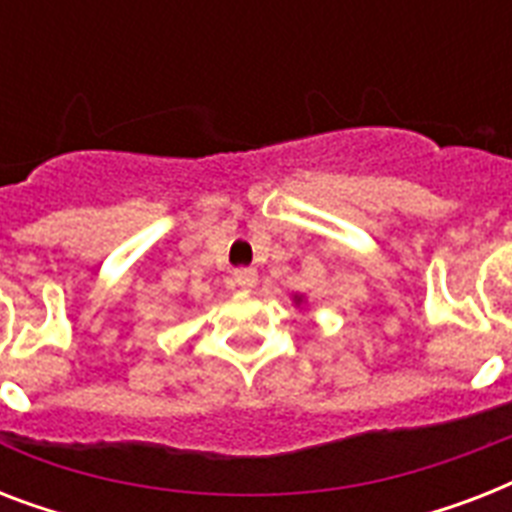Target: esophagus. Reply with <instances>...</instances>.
Wrapping results in <instances>:
<instances>
[{"mask_svg": "<svg viewBox=\"0 0 512 512\" xmlns=\"http://www.w3.org/2000/svg\"><path fill=\"white\" fill-rule=\"evenodd\" d=\"M233 284L239 289H252L257 284V271L255 268H239V271H233Z\"/></svg>", "mask_w": 512, "mask_h": 512, "instance_id": "1", "label": "esophagus"}]
</instances>
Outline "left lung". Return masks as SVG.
Listing matches in <instances>:
<instances>
[{"instance_id": "obj_1", "label": "left lung", "mask_w": 512, "mask_h": 512, "mask_svg": "<svg viewBox=\"0 0 512 512\" xmlns=\"http://www.w3.org/2000/svg\"><path fill=\"white\" fill-rule=\"evenodd\" d=\"M295 303H303V297H300V295H295Z\"/></svg>"}]
</instances>
